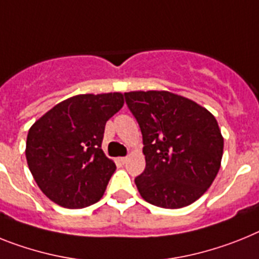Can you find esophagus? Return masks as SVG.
I'll return each instance as SVG.
<instances>
[{
  "label": "esophagus",
  "instance_id": "obj_1",
  "mask_svg": "<svg viewBox=\"0 0 259 259\" xmlns=\"http://www.w3.org/2000/svg\"><path fill=\"white\" fill-rule=\"evenodd\" d=\"M127 160H128V157H120V158H119V161H120L121 163H125L127 162Z\"/></svg>",
  "mask_w": 259,
  "mask_h": 259
}]
</instances>
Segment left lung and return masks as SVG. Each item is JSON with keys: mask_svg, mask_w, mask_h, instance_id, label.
I'll list each match as a JSON object with an SVG mask.
<instances>
[{"mask_svg": "<svg viewBox=\"0 0 259 259\" xmlns=\"http://www.w3.org/2000/svg\"><path fill=\"white\" fill-rule=\"evenodd\" d=\"M140 125L145 170L135 183L141 198L162 208H182L208 190L222 165L224 138L215 116L166 90L124 93Z\"/></svg>", "mask_w": 259, "mask_h": 259, "instance_id": "left-lung-1", "label": "left lung"}]
</instances>
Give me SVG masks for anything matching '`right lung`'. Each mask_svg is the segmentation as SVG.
Segmentation results:
<instances>
[{"label": "right lung", "mask_w": 259, "mask_h": 259, "mask_svg": "<svg viewBox=\"0 0 259 259\" xmlns=\"http://www.w3.org/2000/svg\"><path fill=\"white\" fill-rule=\"evenodd\" d=\"M123 105L121 93L79 94L31 125L26 160L48 199L65 208H83L102 198L116 169L102 151L103 132Z\"/></svg>", "instance_id": "obj_1"}]
</instances>
